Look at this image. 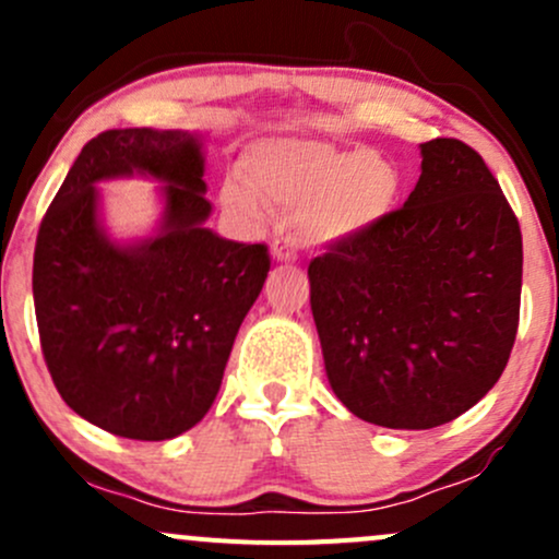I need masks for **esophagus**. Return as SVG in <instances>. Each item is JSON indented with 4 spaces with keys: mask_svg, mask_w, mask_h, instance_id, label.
Returning <instances> with one entry per match:
<instances>
[{
    "mask_svg": "<svg viewBox=\"0 0 559 559\" xmlns=\"http://www.w3.org/2000/svg\"><path fill=\"white\" fill-rule=\"evenodd\" d=\"M271 252H273L275 260L294 262V260H297V241H294L292 236H278V239L273 241Z\"/></svg>",
    "mask_w": 559,
    "mask_h": 559,
    "instance_id": "34e87169",
    "label": "esophagus"
}]
</instances>
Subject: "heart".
Instances as JSON below:
<instances>
[{
  "mask_svg": "<svg viewBox=\"0 0 559 559\" xmlns=\"http://www.w3.org/2000/svg\"><path fill=\"white\" fill-rule=\"evenodd\" d=\"M241 183H223V204L243 221H260L265 207L297 215L307 241L338 243L373 228L394 207L402 178L378 152L344 150L312 139H267L239 159Z\"/></svg>",
  "mask_w": 559,
  "mask_h": 559,
  "instance_id": "1",
  "label": "heart"
}]
</instances>
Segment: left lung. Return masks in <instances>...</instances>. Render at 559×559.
Returning a JSON list of instances; mask_svg holds the SVG:
<instances>
[{
    "mask_svg": "<svg viewBox=\"0 0 559 559\" xmlns=\"http://www.w3.org/2000/svg\"><path fill=\"white\" fill-rule=\"evenodd\" d=\"M404 207L307 267L325 373L357 418L426 431L499 381L521 320L523 236L484 157L420 146Z\"/></svg>",
    "mask_w": 559,
    "mask_h": 559,
    "instance_id": "obj_1",
    "label": "left lung"
}]
</instances>
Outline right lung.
Here are the masks:
<instances>
[{
    "label": "right lung",
    "mask_w": 559,
    "mask_h": 559,
    "mask_svg": "<svg viewBox=\"0 0 559 559\" xmlns=\"http://www.w3.org/2000/svg\"><path fill=\"white\" fill-rule=\"evenodd\" d=\"M131 171L166 183V221L155 240L118 248L95 223L93 183ZM202 176L191 133L112 128L83 146L38 226L44 362L70 409L123 439L165 441L207 415L271 271L265 243L204 228Z\"/></svg>",
    "instance_id": "obj_1"
}]
</instances>
